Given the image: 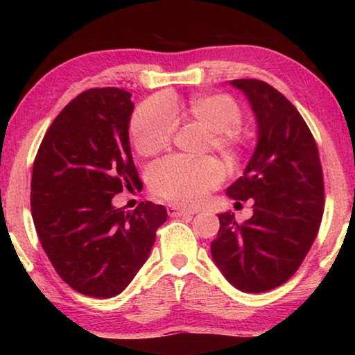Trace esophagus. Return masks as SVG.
<instances>
[{
  "label": "esophagus",
  "mask_w": 355,
  "mask_h": 355,
  "mask_svg": "<svg viewBox=\"0 0 355 355\" xmlns=\"http://www.w3.org/2000/svg\"><path fill=\"white\" fill-rule=\"evenodd\" d=\"M167 213H169V216H172V218H178V216L194 214L196 211H194V209H186V208L177 207V205H169V207H167Z\"/></svg>",
  "instance_id": "esophagus-1"
}]
</instances>
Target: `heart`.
<instances>
[{"instance_id":"1","label":"heart","mask_w":355,"mask_h":355,"mask_svg":"<svg viewBox=\"0 0 355 355\" xmlns=\"http://www.w3.org/2000/svg\"><path fill=\"white\" fill-rule=\"evenodd\" d=\"M178 105L164 95L144 101L131 119L130 131L141 155H156L169 146L178 127ZM192 119L213 131V146L222 153L236 155L243 148V112L235 100L224 94H199L184 105ZM224 178V169L214 158L169 156L150 169L155 194L180 205H196Z\"/></svg>"}]
</instances>
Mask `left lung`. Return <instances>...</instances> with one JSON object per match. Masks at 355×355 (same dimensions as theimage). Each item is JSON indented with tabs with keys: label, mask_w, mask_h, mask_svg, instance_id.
Here are the masks:
<instances>
[{
	"label": "left lung",
	"mask_w": 355,
	"mask_h": 355,
	"mask_svg": "<svg viewBox=\"0 0 355 355\" xmlns=\"http://www.w3.org/2000/svg\"><path fill=\"white\" fill-rule=\"evenodd\" d=\"M230 84L255 114L257 147L227 196L254 199V216L238 224L230 211L218 214L211 257L236 290L264 293L297 271L315 241L324 211L322 169L313 135L285 95L258 80Z\"/></svg>",
	"instance_id": "1"
}]
</instances>
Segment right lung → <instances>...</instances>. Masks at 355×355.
Here are the masks:
<instances>
[{"instance_id": "1", "label": "right lung", "mask_w": 355, "mask_h": 355, "mask_svg": "<svg viewBox=\"0 0 355 355\" xmlns=\"http://www.w3.org/2000/svg\"><path fill=\"white\" fill-rule=\"evenodd\" d=\"M131 94L89 89L59 112L42 139L31 178V213L53 268L91 297L122 293L147 261L167 211L141 202L125 213L112 197L141 180L130 147Z\"/></svg>"}]
</instances>
